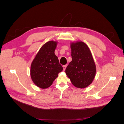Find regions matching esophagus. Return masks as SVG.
Listing matches in <instances>:
<instances>
[{
	"instance_id": "obj_1",
	"label": "esophagus",
	"mask_w": 124,
	"mask_h": 124,
	"mask_svg": "<svg viewBox=\"0 0 124 124\" xmlns=\"http://www.w3.org/2000/svg\"><path fill=\"white\" fill-rule=\"evenodd\" d=\"M67 66V65H63V66H62V67H63V71H65V69H66V68Z\"/></svg>"
}]
</instances>
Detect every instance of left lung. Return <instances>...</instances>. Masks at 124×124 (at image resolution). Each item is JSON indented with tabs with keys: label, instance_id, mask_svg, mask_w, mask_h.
I'll return each instance as SVG.
<instances>
[{
	"label": "left lung",
	"instance_id": "left-lung-1",
	"mask_svg": "<svg viewBox=\"0 0 124 124\" xmlns=\"http://www.w3.org/2000/svg\"><path fill=\"white\" fill-rule=\"evenodd\" d=\"M72 61L65 72L72 84L77 88H84L95 77L96 67L89 47L82 41L70 44Z\"/></svg>",
	"mask_w": 124,
	"mask_h": 124
}]
</instances>
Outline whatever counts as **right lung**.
I'll return each mask as SVG.
<instances>
[{
    "label": "right lung",
    "mask_w": 124,
    "mask_h": 124,
    "mask_svg": "<svg viewBox=\"0 0 124 124\" xmlns=\"http://www.w3.org/2000/svg\"><path fill=\"white\" fill-rule=\"evenodd\" d=\"M57 44V42L54 41L43 44L31 63V78L38 87H49L63 69L54 53Z\"/></svg>",
    "instance_id": "add662e5"
}]
</instances>
